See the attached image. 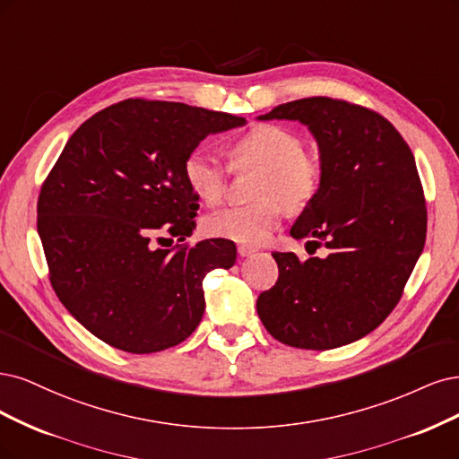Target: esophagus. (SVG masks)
Listing matches in <instances>:
<instances>
[{"label": "esophagus", "mask_w": 459, "mask_h": 459, "mask_svg": "<svg viewBox=\"0 0 459 459\" xmlns=\"http://www.w3.org/2000/svg\"><path fill=\"white\" fill-rule=\"evenodd\" d=\"M255 251V247H251V246H238V255L240 257H249L251 254H254Z\"/></svg>", "instance_id": "1"}]
</instances>
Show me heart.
Returning <instances> with one entry per match:
<instances>
[{"mask_svg": "<svg viewBox=\"0 0 459 459\" xmlns=\"http://www.w3.org/2000/svg\"><path fill=\"white\" fill-rule=\"evenodd\" d=\"M234 169H257L255 204L232 205L204 219V230L215 238L259 246L288 213H301L315 202L324 181L322 158L303 149V139L282 126L255 124L229 149ZM188 188L204 204H219L227 192V168L204 149L190 151L183 161Z\"/></svg>", "mask_w": 459, "mask_h": 459, "instance_id": "1", "label": "heart"}]
</instances>
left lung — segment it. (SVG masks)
Segmentation results:
<instances>
[{
    "mask_svg": "<svg viewBox=\"0 0 459 459\" xmlns=\"http://www.w3.org/2000/svg\"><path fill=\"white\" fill-rule=\"evenodd\" d=\"M259 120H299L315 135L322 188L290 234L328 255L273 254L278 280L257 298V315L290 347L328 351L357 342L401 301L425 246L416 160L389 120L349 100L299 99Z\"/></svg>",
    "mask_w": 459,
    "mask_h": 459,
    "instance_id": "obj_1",
    "label": "left lung"
}]
</instances>
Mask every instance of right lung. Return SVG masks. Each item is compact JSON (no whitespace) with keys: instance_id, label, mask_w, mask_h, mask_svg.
<instances>
[{"instance_id":"add662e5","label":"right lung","mask_w":459,"mask_h":459,"mask_svg":"<svg viewBox=\"0 0 459 459\" xmlns=\"http://www.w3.org/2000/svg\"><path fill=\"white\" fill-rule=\"evenodd\" d=\"M244 124L183 102L127 99L68 139L41 185L38 232L56 298L100 342L146 354L196 330L202 280L230 269L236 246L213 238L160 249L151 238L185 242L196 229L183 161L210 133Z\"/></svg>"}]
</instances>
